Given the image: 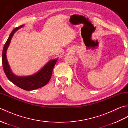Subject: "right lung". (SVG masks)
Masks as SVG:
<instances>
[{
  "mask_svg": "<svg viewBox=\"0 0 128 128\" xmlns=\"http://www.w3.org/2000/svg\"><path fill=\"white\" fill-rule=\"evenodd\" d=\"M24 26V25H21L14 30L5 43L2 54V66L5 75L11 82L18 88L26 91H32L42 88L48 83L50 80L53 68L58 59L48 62L40 71L32 75L28 76H18L14 74L8 62L6 51L15 32Z\"/></svg>",
  "mask_w": 128,
  "mask_h": 128,
  "instance_id": "add662e5",
  "label": "right lung"
}]
</instances>
